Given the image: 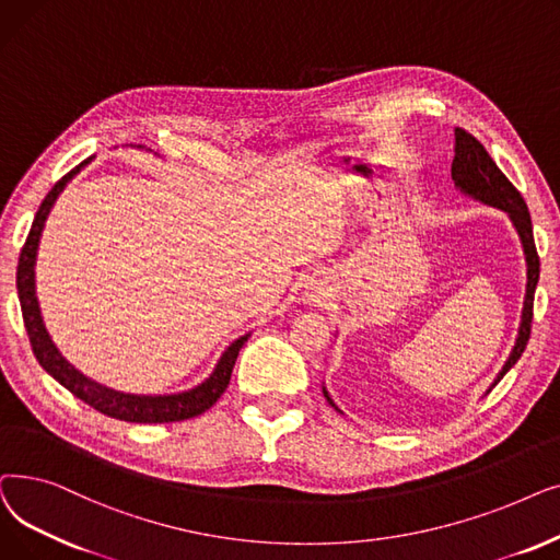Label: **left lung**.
<instances>
[{
  "label": "left lung",
  "mask_w": 560,
  "mask_h": 560,
  "mask_svg": "<svg viewBox=\"0 0 560 560\" xmlns=\"http://www.w3.org/2000/svg\"><path fill=\"white\" fill-rule=\"evenodd\" d=\"M454 131H456V156H454V164H451V177H454V182L465 194L483 200L492 207L509 211L520 236H522L526 264H528V282H526L522 326H520L515 349H513L509 362L503 364L501 374L497 376V383H499L505 374H509V369L522 358L526 343H528V337H530V324H534V296H536V284L540 278V257H538V248L534 242V225H530V214H528V207H526L522 194L515 189L513 182L499 171V166L492 162L488 150L481 145V141H476L467 129L456 127ZM326 398L330 401L328 394H326ZM330 406H332V401H330Z\"/></svg>",
  "instance_id": "obj_1"
}]
</instances>
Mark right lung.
<instances>
[{"label":"right lung","mask_w":560,"mask_h":560,"mask_svg":"<svg viewBox=\"0 0 560 560\" xmlns=\"http://www.w3.org/2000/svg\"><path fill=\"white\" fill-rule=\"evenodd\" d=\"M86 162L72 168L68 175H63L55 186H51V191L45 196L43 205L36 211V219L30 230V236H26V242L20 250L18 296H20L22 318H24L26 335H30L32 351H34L38 364L47 371L51 378L59 381L68 392H72L77 398H82L84 404H89L91 408H95L97 412H102L106 417H114V419L129 421V423H168V421H184V419L198 417L214 406L223 396V392L228 389L236 355H238V351H242V346L248 341V335L236 339L230 346V349L223 353L214 374H211L196 389L171 394V396H135V394H122V392L109 389L104 385H97L95 381L86 378L84 374H79V371L68 360L61 358L57 346L51 343V339L43 326L38 301H36V287H34V264H36L38 238H40V232H43V225H45V219L49 214L51 205H55L66 182Z\"/></svg>","instance_id":"right-lung-1"}]
</instances>
